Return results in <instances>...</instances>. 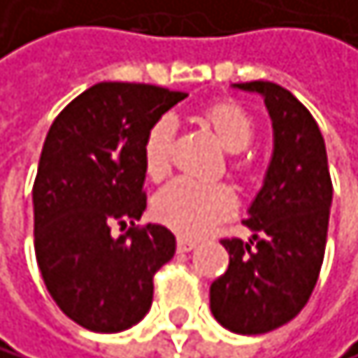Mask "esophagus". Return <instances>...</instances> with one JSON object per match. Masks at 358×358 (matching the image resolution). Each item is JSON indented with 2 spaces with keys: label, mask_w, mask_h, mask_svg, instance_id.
<instances>
[{
  "label": "esophagus",
  "mask_w": 358,
  "mask_h": 358,
  "mask_svg": "<svg viewBox=\"0 0 358 358\" xmlns=\"http://www.w3.org/2000/svg\"><path fill=\"white\" fill-rule=\"evenodd\" d=\"M194 248H196V242L194 240L178 238V251H180V253H189V251H194Z\"/></svg>",
  "instance_id": "esophagus-1"
}]
</instances>
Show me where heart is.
Returning <instances> with one entry per match:
<instances>
[{
	"label": "heart",
	"mask_w": 358,
	"mask_h": 358,
	"mask_svg": "<svg viewBox=\"0 0 358 358\" xmlns=\"http://www.w3.org/2000/svg\"><path fill=\"white\" fill-rule=\"evenodd\" d=\"M202 120L209 125L229 154H240L251 145L255 136V123L235 103H215L206 107ZM173 125L169 118H160L147 131L143 143V167L149 178H162L171 164ZM235 209V196L227 185L196 182L189 178H178L160 189L154 198V215L162 224L182 233L202 235L217 220L227 217Z\"/></svg>",
	"instance_id": "obj_1"
}]
</instances>
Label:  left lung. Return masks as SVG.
Wrapping results in <instances>:
<instances>
[{
	"label": "left lung",
	"mask_w": 358,
	"mask_h": 358,
	"mask_svg": "<svg viewBox=\"0 0 358 358\" xmlns=\"http://www.w3.org/2000/svg\"><path fill=\"white\" fill-rule=\"evenodd\" d=\"M255 92L273 120V156L244 224L251 240H222L229 268L211 284V313L227 330L264 334L308 303L324 264L332 180L313 114L277 83H235Z\"/></svg>",
	"instance_id": "obj_1"
}]
</instances>
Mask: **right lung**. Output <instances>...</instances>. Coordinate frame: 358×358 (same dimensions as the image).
<instances>
[{
  "instance_id": "add662e5",
  "label": "right lung",
  "mask_w": 358,
  "mask_h": 358,
  "mask_svg": "<svg viewBox=\"0 0 358 358\" xmlns=\"http://www.w3.org/2000/svg\"><path fill=\"white\" fill-rule=\"evenodd\" d=\"M185 92L96 83L50 127L32 187L34 253L59 308L92 332L136 326L154 299V275L176 253L160 224L134 227L145 198L143 143ZM132 229L114 238V224Z\"/></svg>"
}]
</instances>
